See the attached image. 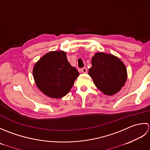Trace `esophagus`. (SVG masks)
Returning <instances> with one entry per match:
<instances>
[{"label":"esophagus","mask_w":150,"mask_h":150,"mask_svg":"<svg viewBox=\"0 0 150 150\" xmlns=\"http://www.w3.org/2000/svg\"><path fill=\"white\" fill-rule=\"evenodd\" d=\"M87 71V69L86 67H83V68L81 69V72L83 73H86Z\"/></svg>","instance_id":"obj_1"}]
</instances>
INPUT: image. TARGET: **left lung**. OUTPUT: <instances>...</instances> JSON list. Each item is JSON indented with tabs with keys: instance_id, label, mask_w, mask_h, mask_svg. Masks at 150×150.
Instances as JSON below:
<instances>
[{
	"instance_id": "8db88e82",
	"label": "left lung",
	"mask_w": 150,
	"mask_h": 150,
	"mask_svg": "<svg viewBox=\"0 0 150 150\" xmlns=\"http://www.w3.org/2000/svg\"><path fill=\"white\" fill-rule=\"evenodd\" d=\"M91 63L88 73L96 87L106 95L117 93L127 79V70L123 62L112 54L98 52Z\"/></svg>"
}]
</instances>
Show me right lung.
Instances as JSON below:
<instances>
[{"label":"right lung","instance_id":"right-lung-1","mask_svg":"<svg viewBox=\"0 0 150 150\" xmlns=\"http://www.w3.org/2000/svg\"><path fill=\"white\" fill-rule=\"evenodd\" d=\"M33 76L45 95L61 98L71 90L79 72L69 63L66 52L60 50L44 55L33 67Z\"/></svg>","mask_w":150,"mask_h":150}]
</instances>
